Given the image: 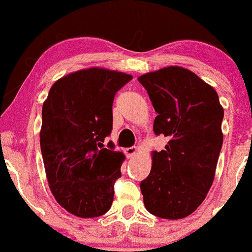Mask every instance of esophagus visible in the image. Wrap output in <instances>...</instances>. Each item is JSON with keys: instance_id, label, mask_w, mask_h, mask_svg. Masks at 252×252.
<instances>
[{"instance_id": "obj_1", "label": "esophagus", "mask_w": 252, "mask_h": 252, "mask_svg": "<svg viewBox=\"0 0 252 252\" xmlns=\"http://www.w3.org/2000/svg\"><path fill=\"white\" fill-rule=\"evenodd\" d=\"M124 153H126V155L128 156V158H132V156H135L136 154L138 153V149L137 147H130V148H126L124 150Z\"/></svg>"}]
</instances>
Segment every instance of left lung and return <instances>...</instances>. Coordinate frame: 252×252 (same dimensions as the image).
I'll use <instances>...</instances> for the list:
<instances>
[{
	"label": "left lung",
	"mask_w": 252,
	"mask_h": 252,
	"mask_svg": "<svg viewBox=\"0 0 252 252\" xmlns=\"http://www.w3.org/2000/svg\"><path fill=\"white\" fill-rule=\"evenodd\" d=\"M137 79L158 112L154 132L169 138L166 149L152 153V169L141 182L144 206L158 218H186L200 206L213 184L224 109L216 90L181 66Z\"/></svg>",
	"instance_id": "1"
}]
</instances>
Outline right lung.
I'll return each instance as SVG.
<instances>
[{
	"label": "right lung",
	"mask_w": 252,
	"mask_h": 252,
	"mask_svg": "<svg viewBox=\"0 0 252 252\" xmlns=\"http://www.w3.org/2000/svg\"><path fill=\"white\" fill-rule=\"evenodd\" d=\"M132 76L103 67L66 74L42 105L43 164L58 204L79 218L103 216L114 201V184L126 160L104 140L112 128L116 92Z\"/></svg>",
	"instance_id": "obj_1"
}]
</instances>
